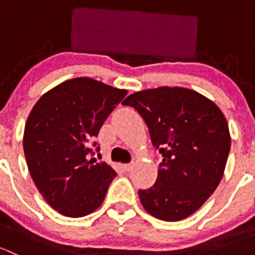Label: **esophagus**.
Returning <instances> with one entry per match:
<instances>
[{
    "label": "esophagus",
    "mask_w": 255,
    "mask_h": 255,
    "mask_svg": "<svg viewBox=\"0 0 255 255\" xmlns=\"http://www.w3.org/2000/svg\"><path fill=\"white\" fill-rule=\"evenodd\" d=\"M132 168H133V164H125V165H123L125 171H130L132 170Z\"/></svg>",
    "instance_id": "esophagus-1"
}]
</instances>
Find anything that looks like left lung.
Returning <instances> with one entry per match:
<instances>
[{
  "mask_svg": "<svg viewBox=\"0 0 255 255\" xmlns=\"http://www.w3.org/2000/svg\"><path fill=\"white\" fill-rule=\"evenodd\" d=\"M122 104L139 112L164 156L155 184L138 191L143 207L168 222L191 216L225 173L231 149L225 115L204 95L177 86L134 92Z\"/></svg>",
  "mask_w": 255,
  "mask_h": 255,
  "instance_id": "1",
  "label": "left lung"
}]
</instances>
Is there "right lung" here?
<instances>
[{"instance_id":"right-lung-1","label":"right lung","mask_w":255,"mask_h":255,"mask_svg":"<svg viewBox=\"0 0 255 255\" xmlns=\"http://www.w3.org/2000/svg\"><path fill=\"white\" fill-rule=\"evenodd\" d=\"M126 95L127 90L75 78L45 92L28 116L23 135L28 170L61 215L84 217L104 202L117 174L105 161L89 159L90 142Z\"/></svg>"}]
</instances>
